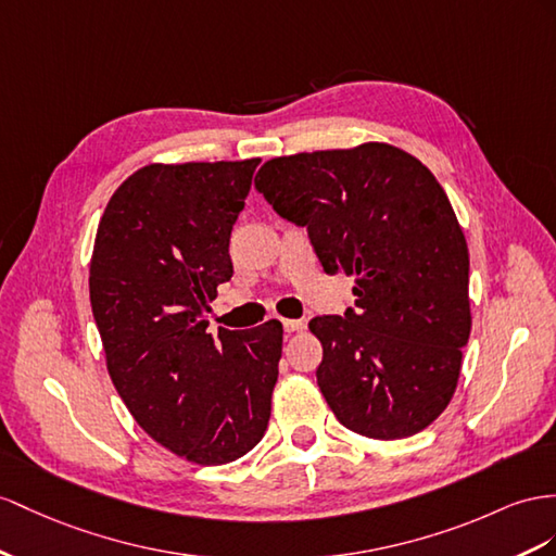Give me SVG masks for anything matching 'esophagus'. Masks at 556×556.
<instances>
[{"label": "esophagus", "instance_id": "34e87169", "mask_svg": "<svg viewBox=\"0 0 556 556\" xmlns=\"http://www.w3.org/2000/svg\"><path fill=\"white\" fill-rule=\"evenodd\" d=\"M281 324H283V331H287V333H295V331L303 329L301 319H283Z\"/></svg>", "mask_w": 556, "mask_h": 556}]
</instances>
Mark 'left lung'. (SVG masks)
<instances>
[{
  "label": "left lung",
  "mask_w": 556,
  "mask_h": 556,
  "mask_svg": "<svg viewBox=\"0 0 556 556\" xmlns=\"http://www.w3.org/2000/svg\"><path fill=\"white\" fill-rule=\"evenodd\" d=\"M255 190L307 227L326 275L354 277L345 315L309 321L336 418L386 441L425 430L451 402L472 329L469 255L444 188L408 152L364 142L269 160Z\"/></svg>",
  "instance_id": "obj_1"
}]
</instances>
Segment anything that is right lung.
Wrapping results in <instances>:
<instances>
[{
  "mask_svg": "<svg viewBox=\"0 0 556 556\" xmlns=\"http://www.w3.org/2000/svg\"><path fill=\"white\" fill-rule=\"evenodd\" d=\"M258 164L142 166L112 194L93 244L89 293L110 378L142 430L197 465L249 453L273 408L281 324L208 333Z\"/></svg>",
  "mask_w": 556,
  "mask_h": 556,
  "instance_id": "add662e5",
  "label": "right lung"
}]
</instances>
